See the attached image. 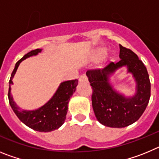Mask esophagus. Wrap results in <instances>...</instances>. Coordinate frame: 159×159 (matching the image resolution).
<instances>
[{
	"mask_svg": "<svg viewBox=\"0 0 159 159\" xmlns=\"http://www.w3.org/2000/svg\"><path fill=\"white\" fill-rule=\"evenodd\" d=\"M88 77L86 76L85 75H82L80 79H79V82L80 83H83V82H88Z\"/></svg>",
	"mask_w": 159,
	"mask_h": 159,
	"instance_id": "34e87169",
	"label": "esophagus"
}]
</instances>
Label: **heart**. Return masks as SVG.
<instances>
[{
    "label": "heart",
    "mask_w": 159,
    "mask_h": 159,
    "mask_svg": "<svg viewBox=\"0 0 159 159\" xmlns=\"http://www.w3.org/2000/svg\"><path fill=\"white\" fill-rule=\"evenodd\" d=\"M107 52V49L105 47H97L94 49L90 55V60L92 61H98L101 58L104 57L105 53Z\"/></svg>",
    "instance_id": "1"
}]
</instances>
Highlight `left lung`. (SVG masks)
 Returning a JSON list of instances; mask_svg holds the SVG:
<instances>
[{
  "mask_svg": "<svg viewBox=\"0 0 159 159\" xmlns=\"http://www.w3.org/2000/svg\"><path fill=\"white\" fill-rule=\"evenodd\" d=\"M119 58L102 69L88 70L86 75L92 87V107L97 120L106 127H127L141 117L151 97V82L147 67L130 49L119 44ZM127 66L136 82L134 96L126 97L113 89L109 81L116 70Z\"/></svg>",
  "mask_w": 159,
  "mask_h": 159,
  "instance_id": "8db88e82",
  "label": "left lung"
}]
</instances>
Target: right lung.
<instances>
[{
    "instance_id": "1",
    "label": "right lung",
    "mask_w": 159,
    "mask_h": 159,
    "mask_svg": "<svg viewBox=\"0 0 159 159\" xmlns=\"http://www.w3.org/2000/svg\"><path fill=\"white\" fill-rule=\"evenodd\" d=\"M41 51L42 49L40 48L32 50L16 62L9 80L8 97L11 107L22 123L37 131L49 132L58 129L64 123L68 107V102L76 90L78 80L61 83L51 99H49L43 106L33 111L21 110L14 102L11 95V85L13 84L12 79L20 62L32 56H36Z\"/></svg>"
}]
</instances>
